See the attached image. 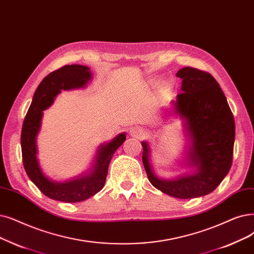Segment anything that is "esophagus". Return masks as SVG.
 Instances as JSON below:
<instances>
[{
  "instance_id": "esophagus-1",
  "label": "esophagus",
  "mask_w": 254,
  "mask_h": 254,
  "mask_svg": "<svg viewBox=\"0 0 254 254\" xmlns=\"http://www.w3.org/2000/svg\"><path fill=\"white\" fill-rule=\"evenodd\" d=\"M130 135L133 137H136V138H143L145 136V129L141 127H134L130 128Z\"/></svg>"
}]
</instances>
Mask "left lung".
I'll use <instances>...</instances> for the list:
<instances>
[{"instance_id": "obj_1", "label": "left lung", "mask_w": 254, "mask_h": 254, "mask_svg": "<svg viewBox=\"0 0 254 254\" xmlns=\"http://www.w3.org/2000/svg\"><path fill=\"white\" fill-rule=\"evenodd\" d=\"M176 75L183 82L174 105L186 119L192 141L189 161L197 172L176 181L160 180L150 168L146 142H142V162L154 188L186 199L213 192L227 175L233 164L236 127L226 97L211 73L184 67Z\"/></svg>"}]
</instances>
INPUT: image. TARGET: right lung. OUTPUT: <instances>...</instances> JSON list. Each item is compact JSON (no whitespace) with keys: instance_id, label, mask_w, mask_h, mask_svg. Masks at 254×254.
<instances>
[{"instance_id":"right-lung-1","label":"right lung","mask_w":254,"mask_h":254,"mask_svg":"<svg viewBox=\"0 0 254 254\" xmlns=\"http://www.w3.org/2000/svg\"><path fill=\"white\" fill-rule=\"evenodd\" d=\"M91 79V71L87 66L64 65L52 71L41 81L33 96L31 106L21 128L20 144L23 164L29 179L46 196L63 202H80L100 192L105 186L110 161L115 150L126 140L120 134L97 151L93 171L89 175L64 184L54 183L46 178L36 159V136L40 127L42 111L49 108L61 90L81 88Z\"/></svg>"}]
</instances>
